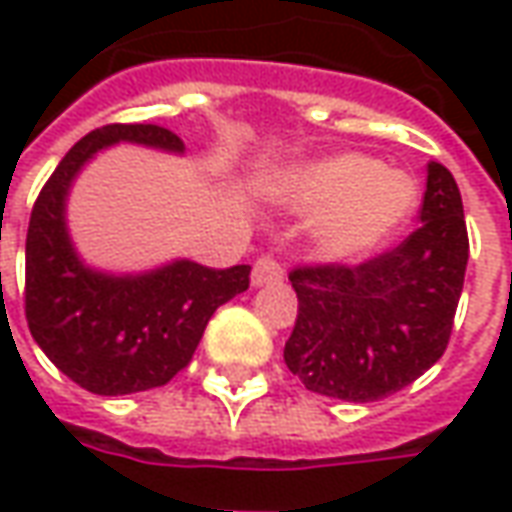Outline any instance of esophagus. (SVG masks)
Returning <instances> with one entry per match:
<instances>
[{
	"mask_svg": "<svg viewBox=\"0 0 512 512\" xmlns=\"http://www.w3.org/2000/svg\"><path fill=\"white\" fill-rule=\"evenodd\" d=\"M285 268L274 260V257H260L252 268V285L255 288H263V285H274V282L282 280Z\"/></svg>",
	"mask_w": 512,
	"mask_h": 512,
	"instance_id": "esophagus-1",
	"label": "esophagus"
}]
</instances>
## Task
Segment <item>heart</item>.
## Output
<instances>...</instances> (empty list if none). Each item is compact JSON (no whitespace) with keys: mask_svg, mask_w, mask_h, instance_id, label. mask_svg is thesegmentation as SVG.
<instances>
[{"mask_svg":"<svg viewBox=\"0 0 512 512\" xmlns=\"http://www.w3.org/2000/svg\"><path fill=\"white\" fill-rule=\"evenodd\" d=\"M285 205L321 213L316 244L330 260L355 263L380 252L413 216L416 182L405 171L385 169L377 157L332 155L285 174L277 185Z\"/></svg>","mask_w":512,"mask_h":512,"instance_id":"heart-1","label":"heart"}]
</instances>
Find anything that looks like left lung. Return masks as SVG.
Returning a JSON list of instances; mask_svg holds the SVG:
<instances>
[{
	"label": "left lung",
	"instance_id": "left-lung-1",
	"mask_svg": "<svg viewBox=\"0 0 512 512\" xmlns=\"http://www.w3.org/2000/svg\"><path fill=\"white\" fill-rule=\"evenodd\" d=\"M468 263L463 199L452 171L427 166L421 227L360 266L288 274L299 313L285 366L307 391L377 402L418 380L446 352Z\"/></svg>",
	"mask_w": 512,
	"mask_h": 512
}]
</instances>
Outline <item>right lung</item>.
I'll return each instance as SVG.
<instances>
[{
    "instance_id": "add662e5",
    "label": "right lung",
    "mask_w": 512,
    "mask_h": 512,
    "mask_svg": "<svg viewBox=\"0 0 512 512\" xmlns=\"http://www.w3.org/2000/svg\"><path fill=\"white\" fill-rule=\"evenodd\" d=\"M138 144L180 155L182 141L155 124H107L71 146L32 207L27 230V324L69 380L99 396L160 388L191 363L210 316L249 288V266L171 260L141 274L88 266L69 235L66 202L96 152Z\"/></svg>"
}]
</instances>
